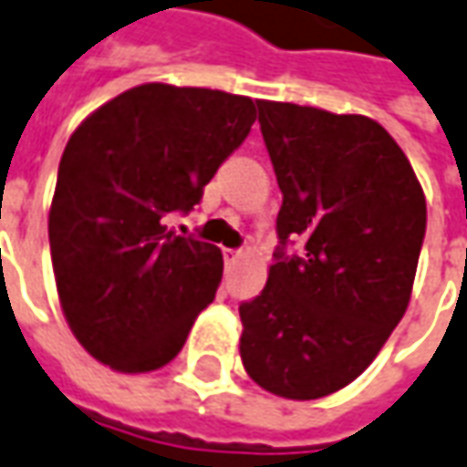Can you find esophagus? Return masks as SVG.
<instances>
[{
	"label": "esophagus",
	"instance_id": "esophagus-1",
	"mask_svg": "<svg viewBox=\"0 0 467 467\" xmlns=\"http://www.w3.org/2000/svg\"><path fill=\"white\" fill-rule=\"evenodd\" d=\"M241 256L244 254H241V252H236V249H223V262H226V265H236Z\"/></svg>",
	"mask_w": 467,
	"mask_h": 467
}]
</instances>
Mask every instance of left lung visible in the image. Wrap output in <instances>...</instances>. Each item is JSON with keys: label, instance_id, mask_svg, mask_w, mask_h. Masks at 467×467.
Listing matches in <instances>:
<instances>
[{"label": "left lung", "instance_id": "8db88e82", "mask_svg": "<svg viewBox=\"0 0 467 467\" xmlns=\"http://www.w3.org/2000/svg\"><path fill=\"white\" fill-rule=\"evenodd\" d=\"M283 192L262 296L239 306V352L256 386L314 401L368 370L409 308L427 200L401 146L365 115L256 99Z\"/></svg>", "mask_w": 467, "mask_h": 467}]
</instances>
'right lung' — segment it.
Wrapping results in <instances>:
<instances>
[{
	"label": "right lung",
	"mask_w": 467,
	"mask_h": 467,
	"mask_svg": "<svg viewBox=\"0 0 467 467\" xmlns=\"http://www.w3.org/2000/svg\"><path fill=\"white\" fill-rule=\"evenodd\" d=\"M254 120L252 97L149 81L71 133L48 213L53 275L71 334L109 370L164 368L215 298L221 249L167 218L200 202Z\"/></svg>",
	"instance_id": "right-lung-1"
}]
</instances>
